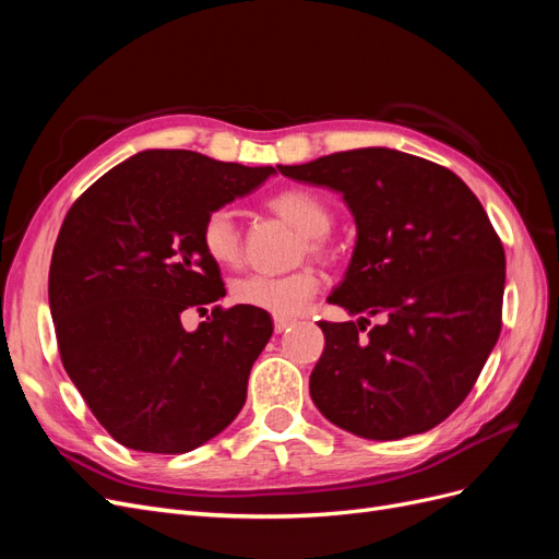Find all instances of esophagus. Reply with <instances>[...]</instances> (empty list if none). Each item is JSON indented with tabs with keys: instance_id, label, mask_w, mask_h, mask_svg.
I'll use <instances>...</instances> for the list:
<instances>
[{
	"instance_id": "34e87169",
	"label": "esophagus",
	"mask_w": 559,
	"mask_h": 559,
	"mask_svg": "<svg viewBox=\"0 0 559 559\" xmlns=\"http://www.w3.org/2000/svg\"><path fill=\"white\" fill-rule=\"evenodd\" d=\"M294 324V319H282V317H275V333H284L286 329H289Z\"/></svg>"
}]
</instances>
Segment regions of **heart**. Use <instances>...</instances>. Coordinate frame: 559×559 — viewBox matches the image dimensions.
Masks as SVG:
<instances>
[{"instance_id": "heart-1", "label": "heart", "mask_w": 559, "mask_h": 559, "mask_svg": "<svg viewBox=\"0 0 559 559\" xmlns=\"http://www.w3.org/2000/svg\"><path fill=\"white\" fill-rule=\"evenodd\" d=\"M267 207L302 233L300 257L306 251L308 257H326L329 249L324 238L333 226V214L324 198L310 189H302V186H289V189L270 195ZM200 245L207 259L216 265L235 267L240 263V230L230 210L216 207L205 216V222L200 226ZM317 292L319 275L312 267H302L282 277L247 275L230 286L235 302L282 319L300 314Z\"/></svg>"}]
</instances>
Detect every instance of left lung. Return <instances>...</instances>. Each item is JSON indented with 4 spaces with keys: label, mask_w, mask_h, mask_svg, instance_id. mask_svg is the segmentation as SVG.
Wrapping results in <instances>:
<instances>
[{
    "label": "left lung",
    "mask_w": 559,
    "mask_h": 559,
    "mask_svg": "<svg viewBox=\"0 0 559 559\" xmlns=\"http://www.w3.org/2000/svg\"><path fill=\"white\" fill-rule=\"evenodd\" d=\"M280 173L343 193L357 224L329 302L359 319L319 321L326 347L310 376L319 413L370 441L441 425L501 333L506 257L480 200L448 167L384 146ZM370 316L381 324L361 336Z\"/></svg>",
    "instance_id": "obj_1"
}]
</instances>
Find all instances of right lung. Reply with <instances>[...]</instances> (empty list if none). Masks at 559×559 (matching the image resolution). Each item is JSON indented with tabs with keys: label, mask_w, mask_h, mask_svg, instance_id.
I'll return each instance as SVG.
<instances>
[{
	"label": "right lung",
	"mask_w": 559,
	"mask_h": 559,
	"mask_svg": "<svg viewBox=\"0 0 559 559\" xmlns=\"http://www.w3.org/2000/svg\"><path fill=\"white\" fill-rule=\"evenodd\" d=\"M275 167L151 148L111 167L67 212L48 273L60 359L91 413L130 450L181 454L238 417L267 312L215 306L186 332L180 314L226 296L200 245L205 216Z\"/></svg>",
	"instance_id": "add662e5"
}]
</instances>
